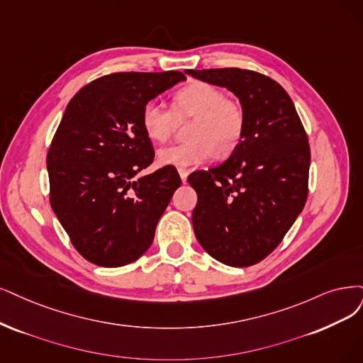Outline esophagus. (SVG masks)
<instances>
[{"instance_id": "34e87169", "label": "esophagus", "mask_w": 363, "mask_h": 363, "mask_svg": "<svg viewBox=\"0 0 363 363\" xmlns=\"http://www.w3.org/2000/svg\"><path fill=\"white\" fill-rule=\"evenodd\" d=\"M179 177H181V181H182V182H186V178H189V170L179 169Z\"/></svg>"}]
</instances>
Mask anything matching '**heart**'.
I'll return each instance as SVG.
<instances>
[{
  "label": "heart",
  "instance_id": "obj_1",
  "mask_svg": "<svg viewBox=\"0 0 363 363\" xmlns=\"http://www.w3.org/2000/svg\"><path fill=\"white\" fill-rule=\"evenodd\" d=\"M193 119L189 143L170 145L157 151L161 166L189 169L212 155L230 157L244 139L245 112L239 101L227 99L223 89L206 82H193L173 96L172 111L151 100L145 103L140 124L152 142H166L181 123Z\"/></svg>",
  "mask_w": 363,
  "mask_h": 363
}]
</instances>
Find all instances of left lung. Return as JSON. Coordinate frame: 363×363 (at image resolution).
<instances>
[{
    "mask_svg": "<svg viewBox=\"0 0 363 363\" xmlns=\"http://www.w3.org/2000/svg\"><path fill=\"white\" fill-rule=\"evenodd\" d=\"M232 91L245 112L244 139L224 163L191 173L193 227L216 260L245 267L278 247L308 196L310 143L291 99L274 79L251 70H186Z\"/></svg>",
    "mask_w": 363,
    "mask_h": 363,
    "instance_id": "left-lung-1",
    "label": "left lung"
}]
</instances>
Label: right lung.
Wrapping results in <instances>:
<instances>
[{"label": "right lung", "mask_w": 363, "mask_h": 363, "mask_svg": "<svg viewBox=\"0 0 363 363\" xmlns=\"http://www.w3.org/2000/svg\"><path fill=\"white\" fill-rule=\"evenodd\" d=\"M182 80L181 72L113 73L67 104L46 158L50 206L88 262L124 266L151 247L181 178L164 166L134 181L154 161L140 115L145 103Z\"/></svg>", "instance_id": "right-lung-1"}]
</instances>
